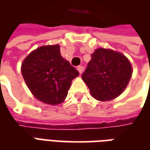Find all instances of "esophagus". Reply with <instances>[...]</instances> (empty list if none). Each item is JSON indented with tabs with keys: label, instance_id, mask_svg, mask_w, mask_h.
<instances>
[{
	"label": "esophagus",
	"instance_id": "obj_1",
	"mask_svg": "<svg viewBox=\"0 0 150 150\" xmlns=\"http://www.w3.org/2000/svg\"><path fill=\"white\" fill-rule=\"evenodd\" d=\"M77 70H78L79 72V74H82L83 71V66H79L78 67H77Z\"/></svg>",
	"mask_w": 150,
	"mask_h": 150
}]
</instances>
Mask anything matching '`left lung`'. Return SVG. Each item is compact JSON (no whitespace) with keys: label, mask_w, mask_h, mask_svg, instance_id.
Here are the masks:
<instances>
[{"label":"left lung","mask_w":150,"mask_h":150,"mask_svg":"<svg viewBox=\"0 0 150 150\" xmlns=\"http://www.w3.org/2000/svg\"><path fill=\"white\" fill-rule=\"evenodd\" d=\"M129 59L120 53L99 48L82 75L91 96L100 101L112 100L122 93L132 76Z\"/></svg>","instance_id":"left-lung-1"}]
</instances>
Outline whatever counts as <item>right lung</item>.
I'll list each match as a JSON object with an SVG mask.
<instances>
[{"instance_id":"right-lung-1","label":"right lung","mask_w":150,"mask_h":150,"mask_svg":"<svg viewBox=\"0 0 150 150\" xmlns=\"http://www.w3.org/2000/svg\"><path fill=\"white\" fill-rule=\"evenodd\" d=\"M21 73L34 96L51 105L65 100L72 79L79 74L61 56L59 45L41 46L31 52L23 61Z\"/></svg>"}]
</instances>
